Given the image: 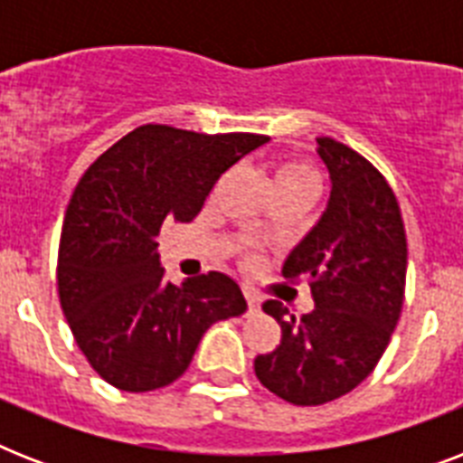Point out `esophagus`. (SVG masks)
I'll use <instances>...</instances> for the list:
<instances>
[{
  "mask_svg": "<svg viewBox=\"0 0 463 463\" xmlns=\"http://www.w3.org/2000/svg\"><path fill=\"white\" fill-rule=\"evenodd\" d=\"M242 293H245V300H247V307H250V312H257V309H260V298L254 296L250 288H242Z\"/></svg>",
  "mask_w": 463,
  "mask_h": 463,
  "instance_id": "1",
  "label": "esophagus"
}]
</instances>
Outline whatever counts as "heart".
Returning <instances> with one entry per match:
<instances>
[{
    "label": "heart",
    "instance_id": "1",
    "mask_svg": "<svg viewBox=\"0 0 463 463\" xmlns=\"http://www.w3.org/2000/svg\"><path fill=\"white\" fill-rule=\"evenodd\" d=\"M319 189V173L315 165H309L307 160H286L276 167L274 175V192H309L317 194Z\"/></svg>",
    "mask_w": 463,
    "mask_h": 463
}]
</instances>
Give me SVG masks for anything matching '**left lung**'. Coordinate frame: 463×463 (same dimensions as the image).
Here are the masks:
<instances>
[{
  "label": "left lung",
  "mask_w": 463,
  "mask_h": 463,
  "mask_svg": "<svg viewBox=\"0 0 463 463\" xmlns=\"http://www.w3.org/2000/svg\"><path fill=\"white\" fill-rule=\"evenodd\" d=\"M317 156L329 202L281 271L309 283L315 309L296 319L267 300L281 344L254 358L261 384L296 406L334 402L373 373L402 315L409 257L399 202L377 167L329 137L317 139Z\"/></svg>",
  "instance_id": "obj_1"
}]
</instances>
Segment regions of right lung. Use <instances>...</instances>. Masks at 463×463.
Wrapping results in <instances>:
<instances>
[{"label":"right lung","instance_id":"right-lung-1","mask_svg":"<svg viewBox=\"0 0 463 463\" xmlns=\"http://www.w3.org/2000/svg\"><path fill=\"white\" fill-rule=\"evenodd\" d=\"M267 141L144 125L76 184L61 225L60 303L76 344L108 384L122 392L167 387L187 370L211 324L247 309L238 283L218 271L167 283L158 235L170 223H189L218 177Z\"/></svg>","mask_w":463,"mask_h":463}]
</instances>
